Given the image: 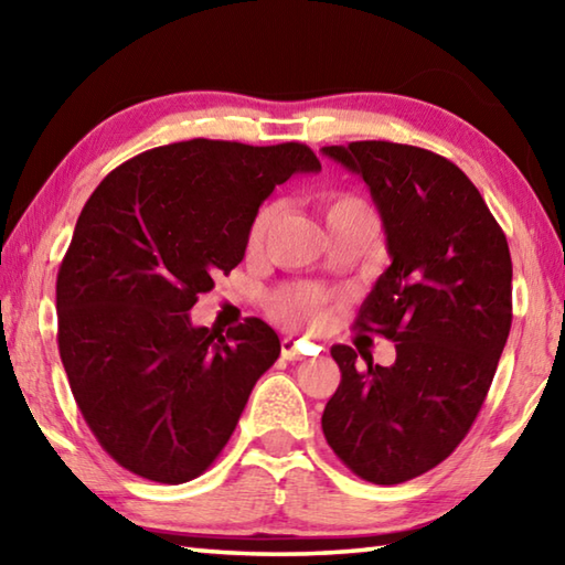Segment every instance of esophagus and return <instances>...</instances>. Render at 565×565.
Wrapping results in <instances>:
<instances>
[{
	"instance_id": "obj_1",
	"label": "esophagus",
	"mask_w": 565,
	"mask_h": 565,
	"mask_svg": "<svg viewBox=\"0 0 565 565\" xmlns=\"http://www.w3.org/2000/svg\"><path fill=\"white\" fill-rule=\"evenodd\" d=\"M281 356H284L286 361H299V359L303 356L301 349H299V341L291 339V337L281 339Z\"/></svg>"
}]
</instances>
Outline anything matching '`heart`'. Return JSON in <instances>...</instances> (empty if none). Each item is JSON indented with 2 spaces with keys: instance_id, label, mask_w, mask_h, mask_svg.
<instances>
[{
  "instance_id": "obj_1",
  "label": "heart",
  "mask_w": 565,
  "mask_h": 565,
  "mask_svg": "<svg viewBox=\"0 0 565 565\" xmlns=\"http://www.w3.org/2000/svg\"><path fill=\"white\" fill-rule=\"evenodd\" d=\"M369 209L356 196L349 194H333L323 202V214H327V224L331 218H337L341 214L349 212H363ZM281 206L279 204H264L256 216L252 218V226H248V248H262L269 238L271 228L279 218ZM327 296L317 289H284L279 294H274L271 299V311L276 319H281L289 327H309V329H319L323 319H327Z\"/></svg>"
}]
</instances>
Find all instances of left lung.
I'll use <instances>...</instances> for the list:
<instances>
[{
	"label": "left lung",
	"mask_w": 565,
	"mask_h": 565,
	"mask_svg": "<svg viewBox=\"0 0 565 565\" xmlns=\"http://www.w3.org/2000/svg\"><path fill=\"white\" fill-rule=\"evenodd\" d=\"M323 154L359 174L386 234L391 266L361 303L359 331L396 341L379 366L337 343L341 384L321 428L363 481L391 486L454 454L481 411L511 331L509 242L454 161L394 141Z\"/></svg>",
	"instance_id": "8db88e82"
}]
</instances>
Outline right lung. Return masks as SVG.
Masks as SVG:
<instances>
[{
	"label": "right lung",
	"mask_w": 565,
	"mask_h": 565,
	"mask_svg": "<svg viewBox=\"0 0 565 565\" xmlns=\"http://www.w3.org/2000/svg\"><path fill=\"white\" fill-rule=\"evenodd\" d=\"M319 169L299 141L191 139L124 161L84 204L56 276V341L84 420L127 471L184 483L232 438L279 337L262 319L222 337L189 311L244 259L264 199Z\"/></svg>",
	"instance_id": "obj_1"
}]
</instances>
